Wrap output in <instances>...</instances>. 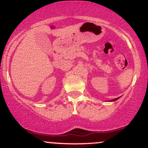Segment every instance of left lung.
Returning a JSON list of instances; mask_svg holds the SVG:
<instances>
[{
    "label": "left lung",
    "mask_w": 148,
    "mask_h": 148,
    "mask_svg": "<svg viewBox=\"0 0 148 148\" xmlns=\"http://www.w3.org/2000/svg\"><path fill=\"white\" fill-rule=\"evenodd\" d=\"M119 99V97H118V98H115V99H113V100H111V101H115V100H117V99Z\"/></svg>",
    "instance_id": "obj_1"
}]
</instances>
